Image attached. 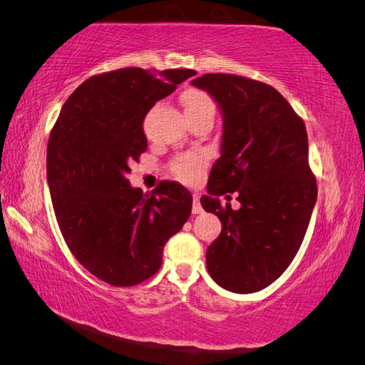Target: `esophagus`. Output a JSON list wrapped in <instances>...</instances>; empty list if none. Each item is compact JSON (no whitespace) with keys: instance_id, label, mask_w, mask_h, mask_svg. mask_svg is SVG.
Returning a JSON list of instances; mask_svg holds the SVG:
<instances>
[{"instance_id":"1","label":"esophagus","mask_w":365,"mask_h":365,"mask_svg":"<svg viewBox=\"0 0 365 365\" xmlns=\"http://www.w3.org/2000/svg\"><path fill=\"white\" fill-rule=\"evenodd\" d=\"M203 212V208L200 205V195L194 194V200H192V213L194 215H200Z\"/></svg>"}]
</instances>
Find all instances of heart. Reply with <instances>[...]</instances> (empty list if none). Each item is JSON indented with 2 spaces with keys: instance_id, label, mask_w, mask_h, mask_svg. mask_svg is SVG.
I'll return each mask as SVG.
<instances>
[{
  "instance_id": "heart-1",
  "label": "heart",
  "mask_w": 365,
  "mask_h": 365,
  "mask_svg": "<svg viewBox=\"0 0 365 365\" xmlns=\"http://www.w3.org/2000/svg\"><path fill=\"white\" fill-rule=\"evenodd\" d=\"M181 102L186 117H194L199 113H215V102L205 91L200 89H187L181 96ZM205 157L200 153H184L173 162V173L184 182H194L200 178Z\"/></svg>"
}]
</instances>
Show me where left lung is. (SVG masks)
<instances>
[{
    "label": "left lung",
    "mask_w": 365,
    "mask_h": 365,
    "mask_svg": "<svg viewBox=\"0 0 365 365\" xmlns=\"http://www.w3.org/2000/svg\"><path fill=\"white\" fill-rule=\"evenodd\" d=\"M190 85L212 96L222 117L221 157L200 199L222 225L207 248L208 272L229 292H259L295 258L317 200L306 126L266 83L207 73ZM232 192L240 194L239 210L217 199Z\"/></svg>",
    "instance_id": "1"
}]
</instances>
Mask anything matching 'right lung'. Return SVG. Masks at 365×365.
<instances>
[{"label":"right lung","instance_id":"obj_1","mask_svg":"<svg viewBox=\"0 0 365 365\" xmlns=\"http://www.w3.org/2000/svg\"><path fill=\"white\" fill-rule=\"evenodd\" d=\"M192 75L130 67L91 76L51 131L46 175L57 225L83 267L110 285L153 276L165 244L190 216L192 195L181 184L165 181L143 194L126 176L147 149V112Z\"/></svg>","mask_w":365,"mask_h":365}]
</instances>
